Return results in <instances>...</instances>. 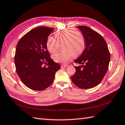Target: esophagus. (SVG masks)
I'll list each match as a JSON object with an SVG mask.
<instances>
[{"mask_svg": "<svg viewBox=\"0 0 125 125\" xmlns=\"http://www.w3.org/2000/svg\"><path fill=\"white\" fill-rule=\"evenodd\" d=\"M68 66V65H64V64H62L61 65V68H65V67H66V66Z\"/></svg>", "mask_w": 125, "mask_h": 125, "instance_id": "obj_1", "label": "esophagus"}]
</instances>
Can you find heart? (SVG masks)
Listing matches in <instances>:
<instances>
[{
    "label": "heart",
    "instance_id": "b5f03b06",
    "mask_svg": "<svg viewBox=\"0 0 125 125\" xmlns=\"http://www.w3.org/2000/svg\"><path fill=\"white\" fill-rule=\"evenodd\" d=\"M55 38L49 36L46 41V47L51 53H54L62 45L64 51L54 54L52 58L54 61L65 64L72 59L73 55H79L85 48V40L79 31L75 29L61 30L55 33Z\"/></svg>",
    "mask_w": 125,
    "mask_h": 125
}]
</instances>
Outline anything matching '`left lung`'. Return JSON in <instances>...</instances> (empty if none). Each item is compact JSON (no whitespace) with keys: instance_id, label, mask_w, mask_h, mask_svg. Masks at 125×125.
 Returning <instances> with one entry per match:
<instances>
[{"instance_id":"left-lung-1","label":"left lung","mask_w":125,"mask_h":125,"mask_svg":"<svg viewBox=\"0 0 125 125\" xmlns=\"http://www.w3.org/2000/svg\"><path fill=\"white\" fill-rule=\"evenodd\" d=\"M85 40V49L74 61L82 64L74 66L76 72L71 77L75 85L82 89L97 86L108 70L110 54L105 40L97 32L86 26H77Z\"/></svg>"}]
</instances>
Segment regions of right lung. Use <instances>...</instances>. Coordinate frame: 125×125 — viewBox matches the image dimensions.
<instances>
[{
	"mask_svg": "<svg viewBox=\"0 0 125 125\" xmlns=\"http://www.w3.org/2000/svg\"><path fill=\"white\" fill-rule=\"evenodd\" d=\"M54 29L34 28L23 36L16 46L14 60L17 73L27 87L34 91H43L51 86L61 68L51 59L46 47V41Z\"/></svg>",
	"mask_w": 125,
	"mask_h": 125,
	"instance_id": "right-lung-1",
	"label": "right lung"
}]
</instances>
